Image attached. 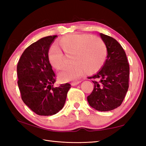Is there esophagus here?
I'll list each match as a JSON object with an SVG mask.
<instances>
[{
  "instance_id": "34e87169",
  "label": "esophagus",
  "mask_w": 146,
  "mask_h": 146,
  "mask_svg": "<svg viewBox=\"0 0 146 146\" xmlns=\"http://www.w3.org/2000/svg\"><path fill=\"white\" fill-rule=\"evenodd\" d=\"M81 83V81H78V82H72L71 83V85L72 86H76L77 85H78L79 83Z\"/></svg>"
}]
</instances>
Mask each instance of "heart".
<instances>
[{
    "label": "heart",
    "mask_w": 146,
    "mask_h": 146,
    "mask_svg": "<svg viewBox=\"0 0 146 146\" xmlns=\"http://www.w3.org/2000/svg\"><path fill=\"white\" fill-rule=\"evenodd\" d=\"M64 53L70 56L69 66L64 68L58 74L61 82L78 80L82 74L97 73L103 66L107 56V48L103 40L88 35H67L58 42ZM49 63L56 70L64 64V57L60 49L52 46L48 53Z\"/></svg>",
    "instance_id": "b5f03b06"
}]
</instances>
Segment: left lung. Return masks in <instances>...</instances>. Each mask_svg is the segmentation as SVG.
<instances>
[{
  "label": "left lung",
  "instance_id": "1",
  "mask_svg": "<svg viewBox=\"0 0 146 146\" xmlns=\"http://www.w3.org/2000/svg\"><path fill=\"white\" fill-rule=\"evenodd\" d=\"M107 51V59L94 78V88L87 97L89 105L102 111L112 110L122 104L129 88V65L122 46L110 36L100 33Z\"/></svg>",
  "mask_w": 146,
  "mask_h": 146
}]
</instances>
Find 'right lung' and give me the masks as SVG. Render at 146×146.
<instances>
[{
	"mask_svg": "<svg viewBox=\"0 0 146 146\" xmlns=\"http://www.w3.org/2000/svg\"><path fill=\"white\" fill-rule=\"evenodd\" d=\"M57 37L46 36L31 44L22 54L17 66L22 100L39 115H52L61 110L71 88L69 83L53 86L56 76L48 53Z\"/></svg>",
	"mask_w": 146,
	"mask_h": 146,
	"instance_id": "right-lung-1",
	"label": "right lung"
}]
</instances>
